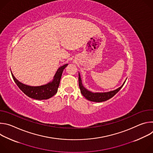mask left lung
<instances>
[{"label":"left lung","mask_w":153,"mask_h":153,"mask_svg":"<svg viewBox=\"0 0 153 153\" xmlns=\"http://www.w3.org/2000/svg\"><path fill=\"white\" fill-rule=\"evenodd\" d=\"M126 81V80H125ZM125 81L123 83V85L120 86L119 88L111 91L109 92H105V93H93L87 89H86L85 87L83 86L82 83V80L80 78V75L79 73V88L80 90V92L87 99L90 101L92 102H102L106 101L108 99H111L113 97L116 93H118V91L122 88V87L123 86Z\"/></svg>","instance_id":"left-lung-1"}]
</instances>
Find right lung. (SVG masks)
Instances as JSON below:
<instances>
[{
    "label": "right lung",
    "instance_id": "1",
    "mask_svg": "<svg viewBox=\"0 0 153 153\" xmlns=\"http://www.w3.org/2000/svg\"><path fill=\"white\" fill-rule=\"evenodd\" d=\"M67 65L68 64H65L58 68L51 82L46 85L37 86H29L21 83L15 78L11 71V73L14 81L25 94L34 99L45 100L51 98L57 92L63 71Z\"/></svg>",
    "mask_w": 153,
    "mask_h": 153
}]
</instances>
